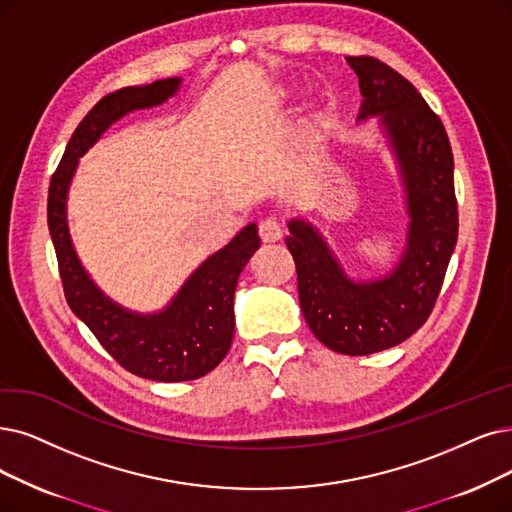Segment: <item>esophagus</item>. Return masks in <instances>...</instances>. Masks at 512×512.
I'll use <instances>...</instances> for the list:
<instances>
[{
    "mask_svg": "<svg viewBox=\"0 0 512 512\" xmlns=\"http://www.w3.org/2000/svg\"><path fill=\"white\" fill-rule=\"evenodd\" d=\"M258 231H260V237L264 243H275L281 239L283 235V229L277 218H264L260 224H258Z\"/></svg>",
    "mask_w": 512,
    "mask_h": 512,
    "instance_id": "34e87169",
    "label": "esophagus"
}]
</instances>
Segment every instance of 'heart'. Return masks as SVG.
I'll return each mask as SVG.
<instances>
[{"mask_svg": "<svg viewBox=\"0 0 512 512\" xmlns=\"http://www.w3.org/2000/svg\"><path fill=\"white\" fill-rule=\"evenodd\" d=\"M321 126H323V117L321 115H313L309 119V124H306V132H304V142H306V145H313V142L317 140V136L321 132Z\"/></svg>", "mask_w": 512, "mask_h": 512, "instance_id": "b5f03b06", "label": "heart"}]
</instances>
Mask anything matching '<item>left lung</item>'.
I'll use <instances>...</instances> for the list:
<instances>
[{"label": "left lung", "instance_id": "left-lung-1", "mask_svg": "<svg viewBox=\"0 0 512 512\" xmlns=\"http://www.w3.org/2000/svg\"><path fill=\"white\" fill-rule=\"evenodd\" d=\"M359 77L357 121L376 117L403 187L407 233L395 267L376 279L344 271L321 231L288 222L298 298L311 332L336 353L372 355L418 332L431 315L458 239L454 155L441 119L395 69L372 56H346Z\"/></svg>", "mask_w": 512, "mask_h": 512}]
</instances>
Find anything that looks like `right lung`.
<instances>
[{
    "label": "right lung",
    "mask_w": 512,
    "mask_h": 512,
    "mask_svg": "<svg viewBox=\"0 0 512 512\" xmlns=\"http://www.w3.org/2000/svg\"><path fill=\"white\" fill-rule=\"evenodd\" d=\"M180 84V77H168L100 98L73 132L48 193V229L71 311L90 327L121 367L157 382L201 378L227 357L235 334L237 279L260 248L256 222L243 227L224 248L203 260L161 311L138 313L111 300L84 269L69 233L67 197L79 157H84L115 121L132 111L163 105L180 90Z\"/></svg>",
    "instance_id": "add662e5"
}]
</instances>
